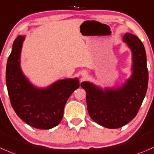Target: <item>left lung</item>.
<instances>
[{"instance_id": "8db88e82", "label": "left lung", "mask_w": 154, "mask_h": 154, "mask_svg": "<svg viewBox=\"0 0 154 154\" xmlns=\"http://www.w3.org/2000/svg\"><path fill=\"white\" fill-rule=\"evenodd\" d=\"M123 41L132 52L133 73L121 87L103 91L89 82L81 87L86 92L88 113L101 126L117 129L125 126L136 116L143 102L148 84V70L145 50L141 40L132 34H126Z\"/></svg>"}]
</instances>
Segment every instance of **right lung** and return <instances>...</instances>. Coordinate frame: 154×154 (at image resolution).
<instances>
[{
    "label": "right lung",
    "instance_id": "obj_1",
    "mask_svg": "<svg viewBox=\"0 0 154 154\" xmlns=\"http://www.w3.org/2000/svg\"><path fill=\"white\" fill-rule=\"evenodd\" d=\"M23 36L14 41L6 69V83L13 110L25 123L39 129L59 124L70 95L79 88L77 78L59 80L47 89H37L29 83L20 68Z\"/></svg>",
    "mask_w": 154,
    "mask_h": 154
}]
</instances>
